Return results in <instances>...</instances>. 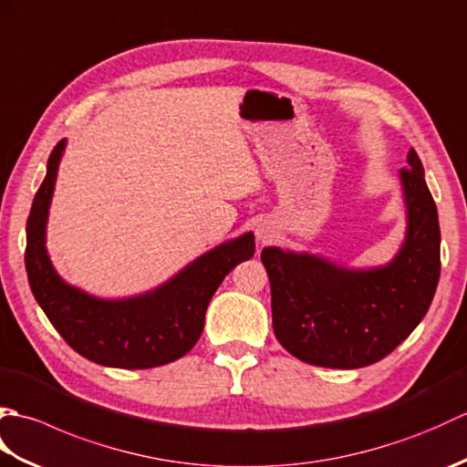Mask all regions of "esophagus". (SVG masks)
Returning <instances> with one entry per match:
<instances>
[{
  "instance_id": "34e87169",
  "label": "esophagus",
  "mask_w": 467,
  "mask_h": 467,
  "mask_svg": "<svg viewBox=\"0 0 467 467\" xmlns=\"http://www.w3.org/2000/svg\"><path fill=\"white\" fill-rule=\"evenodd\" d=\"M259 239L265 243V241H269V239H271V234H269V233H265V231H261V233H259Z\"/></svg>"
}]
</instances>
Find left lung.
<instances>
[{"label":"left lung","mask_w":467,"mask_h":467,"mask_svg":"<svg viewBox=\"0 0 467 467\" xmlns=\"http://www.w3.org/2000/svg\"><path fill=\"white\" fill-rule=\"evenodd\" d=\"M401 168L408 236L381 269L349 271L311 254L263 249L273 331L296 359L357 369L389 355L428 313L440 281L438 208L418 152Z\"/></svg>","instance_id":"left-lung-1"}]
</instances>
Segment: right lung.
<instances>
[{
    "label": "right lung",
    "mask_w": 467,
    "mask_h": 467,
    "mask_svg": "<svg viewBox=\"0 0 467 467\" xmlns=\"http://www.w3.org/2000/svg\"><path fill=\"white\" fill-rule=\"evenodd\" d=\"M64 144L59 140L47 158V174L26 224V271L36 301L64 341L98 365L148 369L181 359L201 339L206 306L218 285L254 254L253 233L216 246L166 285L136 299L102 301L78 291L56 275L44 246Z\"/></svg>",
    "instance_id": "obj_1"
}]
</instances>
